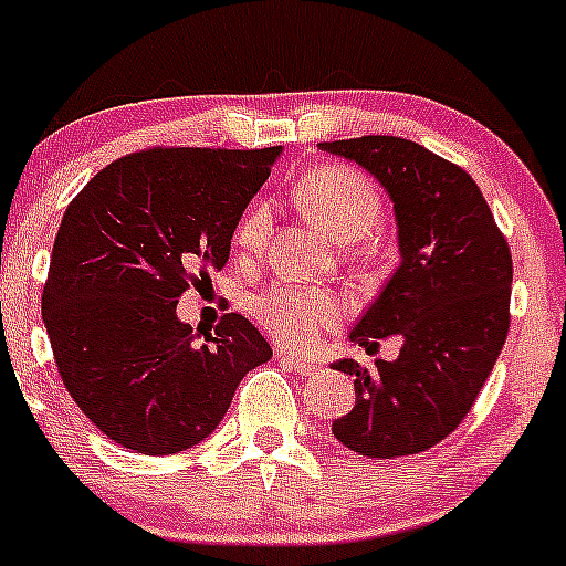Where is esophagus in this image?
Returning a JSON list of instances; mask_svg holds the SVG:
<instances>
[{
	"label": "esophagus",
	"instance_id": "obj_1",
	"mask_svg": "<svg viewBox=\"0 0 566 566\" xmlns=\"http://www.w3.org/2000/svg\"><path fill=\"white\" fill-rule=\"evenodd\" d=\"M281 359L285 365H289L291 370L300 373V376H316V373H318L316 363H311V359H305V357H296V354L281 352Z\"/></svg>",
	"mask_w": 566,
	"mask_h": 566
}]
</instances>
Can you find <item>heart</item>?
<instances>
[{
  "instance_id": "heart-1",
  "label": "heart",
  "mask_w": 566,
  "mask_h": 566,
  "mask_svg": "<svg viewBox=\"0 0 566 566\" xmlns=\"http://www.w3.org/2000/svg\"><path fill=\"white\" fill-rule=\"evenodd\" d=\"M307 220L340 244H354L381 223L384 203L373 182L357 168L322 166L307 171L294 190ZM272 234V203L253 201L237 226L234 240L255 253ZM259 322L289 346H311L340 318V302L329 291L305 285H277L255 300Z\"/></svg>"
}]
</instances>
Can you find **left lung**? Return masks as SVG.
Instances as JSON below:
<instances>
[{
    "label": "left lung",
    "instance_id": "obj_1",
    "mask_svg": "<svg viewBox=\"0 0 566 566\" xmlns=\"http://www.w3.org/2000/svg\"><path fill=\"white\" fill-rule=\"evenodd\" d=\"M357 163L392 201L400 261L348 340L373 352L398 335V359H337L354 376V409L332 422L348 450L417 455L458 428L491 376L510 329L512 255L482 190L422 144L365 136L318 144Z\"/></svg>",
    "mask_w": 566,
    "mask_h": 566
}]
</instances>
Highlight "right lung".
Here are the masks:
<instances>
[{
    "mask_svg": "<svg viewBox=\"0 0 566 566\" xmlns=\"http://www.w3.org/2000/svg\"><path fill=\"white\" fill-rule=\"evenodd\" d=\"M283 147L149 149L103 168L70 201L43 289V322L70 398L144 455L201 444L244 373L272 357L248 318L214 335L177 316L190 283L229 261L231 237Z\"/></svg>",
    "mask_w": 566,
    "mask_h": 566,
    "instance_id": "right-lung-1",
    "label": "right lung"
}]
</instances>
